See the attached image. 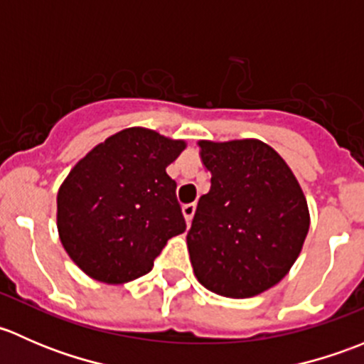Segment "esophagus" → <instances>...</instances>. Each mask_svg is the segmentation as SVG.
<instances>
[{"mask_svg": "<svg viewBox=\"0 0 364 364\" xmlns=\"http://www.w3.org/2000/svg\"><path fill=\"white\" fill-rule=\"evenodd\" d=\"M193 213H196V204H186L183 205V216H185L186 223H192V218H193Z\"/></svg>", "mask_w": 364, "mask_h": 364, "instance_id": "esophagus-1", "label": "esophagus"}]
</instances>
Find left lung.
<instances>
[{"instance_id": "left-lung-1", "label": "left lung", "mask_w": 364, "mask_h": 364, "mask_svg": "<svg viewBox=\"0 0 364 364\" xmlns=\"http://www.w3.org/2000/svg\"><path fill=\"white\" fill-rule=\"evenodd\" d=\"M211 188L186 234L197 280L243 299L277 285L299 257L310 213L285 160L257 139L199 141Z\"/></svg>"}]
</instances>
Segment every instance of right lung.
<instances>
[{
    "label": "right lung",
    "mask_w": 364,
    "mask_h": 364,
    "mask_svg": "<svg viewBox=\"0 0 364 364\" xmlns=\"http://www.w3.org/2000/svg\"><path fill=\"white\" fill-rule=\"evenodd\" d=\"M186 148L132 127L95 146L58 192V232L68 257L104 284H127L153 269L167 241L185 232L167 165Z\"/></svg>",
    "instance_id": "obj_1"
}]
</instances>
